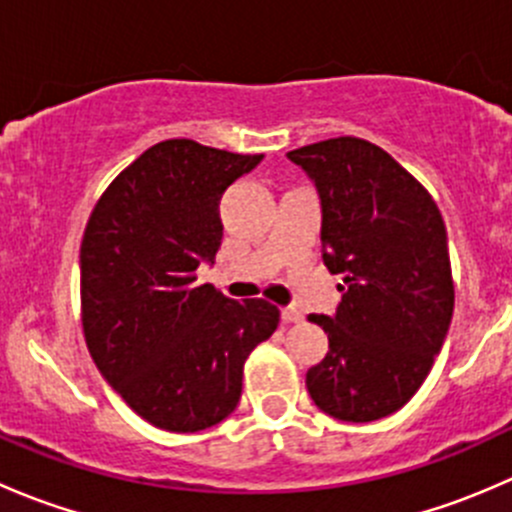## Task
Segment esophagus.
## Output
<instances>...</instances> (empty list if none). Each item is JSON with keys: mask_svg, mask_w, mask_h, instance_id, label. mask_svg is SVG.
Returning <instances> with one entry per match:
<instances>
[{"mask_svg": "<svg viewBox=\"0 0 512 512\" xmlns=\"http://www.w3.org/2000/svg\"><path fill=\"white\" fill-rule=\"evenodd\" d=\"M280 314H282V322H287V324L289 322H302V317H304V314L299 312L294 304H287V307H282Z\"/></svg>", "mask_w": 512, "mask_h": 512, "instance_id": "esophagus-1", "label": "esophagus"}]
</instances>
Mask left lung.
<instances>
[{
    "mask_svg": "<svg viewBox=\"0 0 512 512\" xmlns=\"http://www.w3.org/2000/svg\"><path fill=\"white\" fill-rule=\"evenodd\" d=\"M287 158L317 188L324 265L344 280L332 317L309 314L329 352L307 371V391L339 421H376L416 394L446 342V225L428 190L374 143L329 138Z\"/></svg>",
    "mask_w": 512,
    "mask_h": 512,
    "instance_id": "obj_1",
    "label": "left lung"
}]
</instances>
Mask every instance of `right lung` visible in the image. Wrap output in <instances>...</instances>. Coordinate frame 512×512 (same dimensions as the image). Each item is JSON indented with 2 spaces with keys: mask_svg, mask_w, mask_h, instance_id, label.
<instances>
[{
  "mask_svg": "<svg viewBox=\"0 0 512 512\" xmlns=\"http://www.w3.org/2000/svg\"><path fill=\"white\" fill-rule=\"evenodd\" d=\"M262 156L188 138L156 143L98 198L81 242V322L103 379L153 426L195 433L235 411L242 366L280 309L200 285L220 198Z\"/></svg>",
  "mask_w": 512,
  "mask_h": 512,
  "instance_id": "add662e5",
  "label": "right lung"
}]
</instances>
